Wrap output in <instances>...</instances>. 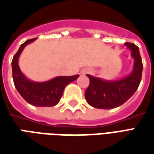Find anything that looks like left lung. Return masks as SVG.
<instances>
[{
    "label": "left lung",
    "instance_id": "8db88e82",
    "mask_svg": "<svg viewBox=\"0 0 154 154\" xmlns=\"http://www.w3.org/2000/svg\"><path fill=\"white\" fill-rule=\"evenodd\" d=\"M125 44L130 49L134 58L133 71L129 76L116 81H105L87 74L90 84L85 91V98L91 106L104 110L118 107L129 100L138 89L143 71L139 48L130 43Z\"/></svg>",
    "mask_w": 154,
    "mask_h": 154
}]
</instances>
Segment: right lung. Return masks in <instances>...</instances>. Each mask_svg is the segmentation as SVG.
I'll list each match as a JSON object with an SVG mask.
<instances>
[{"instance_id": "obj_1", "label": "right lung", "mask_w": 154, "mask_h": 154, "mask_svg": "<svg viewBox=\"0 0 154 154\" xmlns=\"http://www.w3.org/2000/svg\"><path fill=\"white\" fill-rule=\"evenodd\" d=\"M35 39L36 38L25 41L20 45L17 53L13 57L11 65L14 84L20 96L32 106L39 107L54 106L59 102L65 87L76 80L79 75L57 77L43 82H32L26 78L19 67L18 58L25 46L34 42Z\"/></svg>"}]
</instances>
